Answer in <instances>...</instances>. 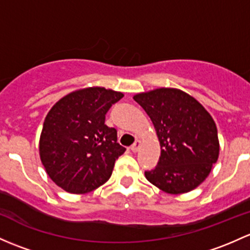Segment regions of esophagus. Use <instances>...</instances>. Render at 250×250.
I'll use <instances>...</instances> for the list:
<instances>
[{"label":"esophagus","instance_id":"obj_1","mask_svg":"<svg viewBox=\"0 0 250 250\" xmlns=\"http://www.w3.org/2000/svg\"><path fill=\"white\" fill-rule=\"evenodd\" d=\"M140 145H141L140 141L136 140L135 143H134L133 145L130 146V149H132V152H138V151H139V148H140Z\"/></svg>","mask_w":250,"mask_h":250}]
</instances>
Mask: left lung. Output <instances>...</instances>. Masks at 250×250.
<instances>
[{"label": "left lung", "mask_w": 250, "mask_h": 250, "mask_svg": "<svg viewBox=\"0 0 250 250\" xmlns=\"http://www.w3.org/2000/svg\"><path fill=\"white\" fill-rule=\"evenodd\" d=\"M148 115L160 143V157L147 180L170 194L193 190L209 175L219 154L217 127L196 99L176 88L134 96Z\"/></svg>", "instance_id": "left-lung-1"}]
</instances>
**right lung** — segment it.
Wrapping results in <instances>:
<instances>
[{
  "mask_svg": "<svg viewBox=\"0 0 250 250\" xmlns=\"http://www.w3.org/2000/svg\"><path fill=\"white\" fill-rule=\"evenodd\" d=\"M123 94L88 87L60 99L49 114L39 140V154L49 177L65 191L83 194L110 178L125 148L105 115Z\"/></svg>",
  "mask_w": 250,
  "mask_h": 250,
  "instance_id": "obj_1",
  "label": "right lung"
}]
</instances>
